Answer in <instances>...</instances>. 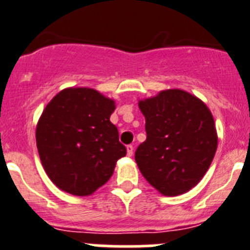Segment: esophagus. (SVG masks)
<instances>
[{
  "label": "esophagus",
  "instance_id": "1",
  "mask_svg": "<svg viewBox=\"0 0 250 250\" xmlns=\"http://www.w3.org/2000/svg\"><path fill=\"white\" fill-rule=\"evenodd\" d=\"M133 146L132 145H129V146H127V156H129L131 157L132 155H133Z\"/></svg>",
  "mask_w": 250,
  "mask_h": 250
}]
</instances>
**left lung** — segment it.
<instances>
[{
  "mask_svg": "<svg viewBox=\"0 0 250 250\" xmlns=\"http://www.w3.org/2000/svg\"><path fill=\"white\" fill-rule=\"evenodd\" d=\"M147 138L136 151L143 177L165 196L185 194L209 170L218 148L214 118L205 103L182 89L138 101Z\"/></svg>",
  "mask_w": 250,
  "mask_h": 250,
  "instance_id": "8db88e82",
  "label": "left lung"
}]
</instances>
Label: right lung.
Returning a JSON list of instances; mask_svg holds the SVG:
<instances>
[{
    "label": "right lung",
    "mask_w": 250,
    "mask_h": 250,
    "mask_svg": "<svg viewBox=\"0 0 250 250\" xmlns=\"http://www.w3.org/2000/svg\"><path fill=\"white\" fill-rule=\"evenodd\" d=\"M116 102L92 88H66L47 103L36 125L45 172L60 190L89 196L113 175L127 151L110 122Z\"/></svg>",
    "instance_id": "right-lung-1"
}]
</instances>
